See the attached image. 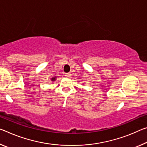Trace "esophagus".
<instances>
[{"label": "esophagus", "mask_w": 147, "mask_h": 147, "mask_svg": "<svg viewBox=\"0 0 147 147\" xmlns=\"http://www.w3.org/2000/svg\"><path fill=\"white\" fill-rule=\"evenodd\" d=\"M71 73H65V76H67V77H69L70 76H71Z\"/></svg>", "instance_id": "obj_1"}]
</instances>
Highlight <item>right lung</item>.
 I'll list each match as a JSON object with an SVG mask.
<instances>
[{
    "label": "right lung",
    "mask_w": 147,
    "mask_h": 147,
    "mask_svg": "<svg viewBox=\"0 0 147 147\" xmlns=\"http://www.w3.org/2000/svg\"><path fill=\"white\" fill-rule=\"evenodd\" d=\"M52 81L55 80V77H53V78H52Z\"/></svg>",
    "instance_id": "right-lung-1"
}]
</instances>
